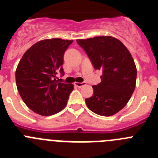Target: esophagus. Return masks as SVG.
I'll return each mask as SVG.
<instances>
[{"instance_id":"34e87169","label":"esophagus","mask_w":158,"mask_h":158,"mask_svg":"<svg viewBox=\"0 0 158 158\" xmlns=\"http://www.w3.org/2000/svg\"><path fill=\"white\" fill-rule=\"evenodd\" d=\"M74 85L77 86V87L81 88V87H82V86L85 85V82H75Z\"/></svg>"}]
</instances>
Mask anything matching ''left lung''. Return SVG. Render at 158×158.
<instances>
[{
  "mask_svg": "<svg viewBox=\"0 0 158 158\" xmlns=\"http://www.w3.org/2000/svg\"><path fill=\"white\" fill-rule=\"evenodd\" d=\"M96 69H101V82L93 85V95L85 99L87 107L102 116L122 110L135 89L137 69L128 49L118 39L103 35L77 40Z\"/></svg>",
  "mask_w": 158,
  "mask_h": 158,
  "instance_id": "obj_1",
  "label": "left lung"
}]
</instances>
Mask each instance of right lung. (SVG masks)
<instances>
[{
  "label": "right lung",
  "mask_w": 158,
  "mask_h": 158,
  "mask_svg": "<svg viewBox=\"0 0 158 158\" xmlns=\"http://www.w3.org/2000/svg\"><path fill=\"white\" fill-rule=\"evenodd\" d=\"M73 40L54 38L32 45L16 70L18 92L25 104L36 114L48 116L66 106L73 85L58 82L57 72L64 74L63 55Z\"/></svg>",
  "instance_id": "right-lung-1"
}]
</instances>
